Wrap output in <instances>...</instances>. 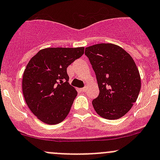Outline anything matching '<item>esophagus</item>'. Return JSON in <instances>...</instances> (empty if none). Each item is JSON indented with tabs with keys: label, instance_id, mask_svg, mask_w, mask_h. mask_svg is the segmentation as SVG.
<instances>
[{
	"label": "esophagus",
	"instance_id": "1",
	"mask_svg": "<svg viewBox=\"0 0 160 160\" xmlns=\"http://www.w3.org/2000/svg\"><path fill=\"white\" fill-rule=\"evenodd\" d=\"M86 90H87V87H85V88H81V90L83 92H85L86 91Z\"/></svg>",
	"mask_w": 160,
	"mask_h": 160
}]
</instances>
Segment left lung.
<instances>
[{
  "label": "left lung",
  "instance_id": "1",
  "mask_svg": "<svg viewBox=\"0 0 160 160\" xmlns=\"http://www.w3.org/2000/svg\"><path fill=\"white\" fill-rule=\"evenodd\" d=\"M96 74L100 93L92 101L97 114L109 120L123 117L130 111L141 89V77L135 61L122 47L101 43L87 47Z\"/></svg>",
  "mask_w": 160,
  "mask_h": 160
}]
</instances>
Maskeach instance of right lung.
<instances>
[{
	"label": "right lung",
	"instance_id": "right-lung-1",
	"mask_svg": "<svg viewBox=\"0 0 160 160\" xmlns=\"http://www.w3.org/2000/svg\"><path fill=\"white\" fill-rule=\"evenodd\" d=\"M83 53L84 47L46 48L27 64L22 77L24 98L43 123L59 124L70 113L77 91L69 84L67 69Z\"/></svg>",
	"mask_w": 160,
	"mask_h": 160
}]
</instances>
